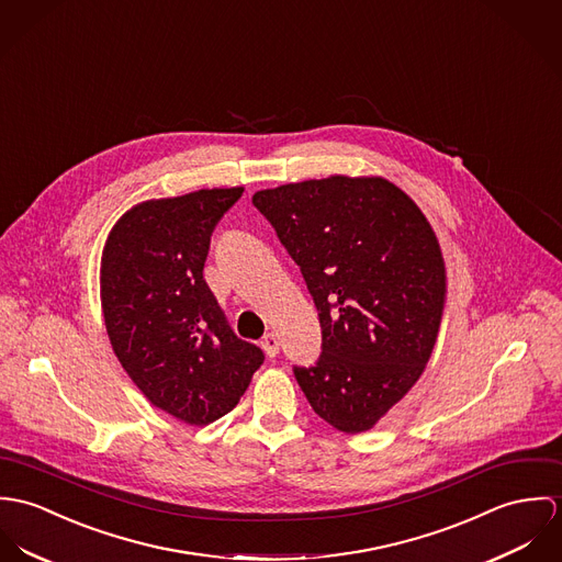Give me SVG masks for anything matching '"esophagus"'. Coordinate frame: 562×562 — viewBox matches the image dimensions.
<instances>
[{"label":"esophagus","mask_w":562,"mask_h":562,"mask_svg":"<svg viewBox=\"0 0 562 562\" xmlns=\"http://www.w3.org/2000/svg\"><path fill=\"white\" fill-rule=\"evenodd\" d=\"M260 347L265 349L267 358H276L280 351V338L276 334H265L260 340Z\"/></svg>","instance_id":"34e87169"}]
</instances>
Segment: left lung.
<instances>
[{
  "instance_id": "left-lung-1",
  "label": "left lung",
  "mask_w": 562,
  "mask_h": 562,
  "mask_svg": "<svg viewBox=\"0 0 562 562\" xmlns=\"http://www.w3.org/2000/svg\"><path fill=\"white\" fill-rule=\"evenodd\" d=\"M251 204L297 262L321 323V356L293 367L325 423L362 434L431 358L443 258L423 211L385 179L329 177L262 189Z\"/></svg>"
}]
</instances>
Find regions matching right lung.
<instances>
[{
    "label": "right lung",
    "instance_id": "1",
    "mask_svg": "<svg viewBox=\"0 0 562 562\" xmlns=\"http://www.w3.org/2000/svg\"><path fill=\"white\" fill-rule=\"evenodd\" d=\"M244 188L200 189L133 206L101 265L108 334L144 396L188 425L226 416L265 362L237 338L202 271L211 235Z\"/></svg>",
    "mask_w": 562,
    "mask_h": 562
}]
</instances>
